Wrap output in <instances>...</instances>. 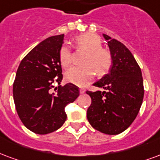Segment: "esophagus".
Segmentation results:
<instances>
[{
  "mask_svg": "<svg viewBox=\"0 0 160 160\" xmlns=\"http://www.w3.org/2000/svg\"><path fill=\"white\" fill-rule=\"evenodd\" d=\"M80 92L81 94H84L86 92V90L84 89V88H80Z\"/></svg>",
  "mask_w": 160,
  "mask_h": 160,
  "instance_id": "1",
  "label": "esophagus"
}]
</instances>
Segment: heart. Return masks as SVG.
Instances as JSON below:
<instances>
[{
    "instance_id": "b5f03b06",
    "label": "heart",
    "mask_w": 160,
    "mask_h": 160,
    "mask_svg": "<svg viewBox=\"0 0 160 160\" xmlns=\"http://www.w3.org/2000/svg\"><path fill=\"white\" fill-rule=\"evenodd\" d=\"M99 36L87 33L77 36L74 46L88 51L85 58V66H72L65 73V79L69 83L83 86L93 79L96 73L98 75L107 74L112 66V56L108 50L102 48ZM59 61L62 67H68L72 62V53L68 45H63L59 52Z\"/></svg>"
}]
</instances>
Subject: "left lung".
Wrapping results in <instances>:
<instances>
[{
  "label": "left lung",
  "instance_id": "left-lung-1",
  "mask_svg": "<svg viewBox=\"0 0 160 160\" xmlns=\"http://www.w3.org/2000/svg\"><path fill=\"white\" fill-rule=\"evenodd\" d=\"M112 56L108 74L93 84L105 91L86 93L92 98L87 119L92 127L104 134L121 133L132 124L144 96L142 71L125 45L102 34Z\"/></svg>",
  "mask_w": 160,
  "mask_h": 160
}]
</instances>
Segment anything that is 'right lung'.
<instances>
[{
  "mask_svg": "<svg viewBox=\"0 0 160 160\" xmlns=\"http://www.w3.org/2000/svg\"><path fill=\"white\" fill-rule=\"evenodd\" d=\"M64 35L47 38L39 43L21 61L14 80L12 93L17 113L26 128L36 134L57 131L67 119L65 107L79 95L73 84L58 86L53 94L52 83L62 80L59 52ZM58 76L57 80L55 77Z\"/></svg>",
  "mask_w": 160,
  "mask_h": 160,
  "instance_id": "obj_1",
  "label": "right lung"
}]
</instances>
